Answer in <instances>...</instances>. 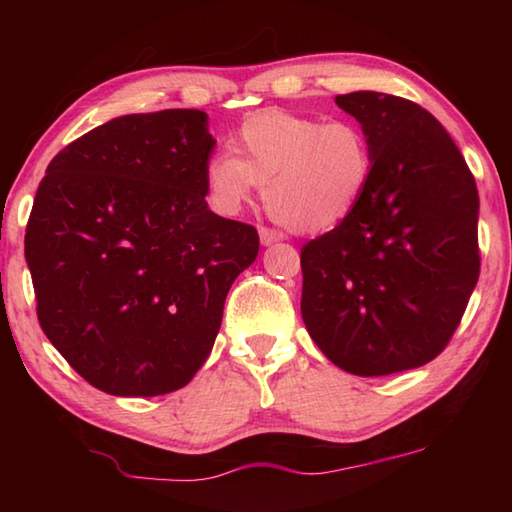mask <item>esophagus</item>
I'll use <instances>...</instances> for the list:
<instances>
[{"label":"esophagus","instance_id":"esophagus-1","mask_svg":"<svg viewBox=\"0 0 512 512\" xmlns=\"http://www.w3.org/2000/svg\"><path fill=\"white\" fill-rule=\"evenodd\" d=\"M259 239H262L264 246H271V244H275V241L284 239V232L268 228V225H259Z\"/></svg>","mask_w":512,"mask_h":512}]
</instances>
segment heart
Masks as SVG:
<instances>
[{
	"label": "heart",
	"instance_id": "obj_1",
	"mask_svg": "<svg viewBox=\"0 0 512 512\" xmlns=\"http://www.w3.org/2000/svg\"><path fill=\"white\" fill-rule=\"evenodd\" d=\"M230 151L205 164V187L216 210L239 212L257 185L264 187L273 219L298 232L343 221L368 192L375 171L370 137L354 119L257 112L232 135Z\"/></svg>",
	"mask_w": 512,
	"mask_h": 512
}]
</instances>
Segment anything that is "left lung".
<instances>
[{
    "label": "left lung",
    "mask_w": 512,
    "mask_h": 512,
    "mask_svg": "<svg viewBox=\"0 0 512 512\" xmlns=\"http://www.w3.org/2000/svg\"><path fill=\"white\" fill-rule=\"evenodd\" d=\"M336 106L368 133L375 171L359 205L302 248V320L352 375L420 368L452 341L479 280L474 176L418 103L361 90Z\"/></svg>",
    "instance_id": "8db88e82"
}]
</instances>
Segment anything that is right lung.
Returning a JSON list of instances; mask_svg holds the SVG:
<instances>
[{
	"label": "right lung",
	"instance_id": "right-lung-1",
	"mask_svg": "<svg viewBox=\"0 0 512 512\" xmlns=\"http://www.w3.org/2000/svg\"><path fill=\"white\" fill-rule=\"evenodd\" d=\"M212 149L205 112H142L67 144L40 180L24 235L40 327L103 393L189 384L255 262L253 225L207 207Z\"/></svg>",
	"mask_w": 512,
	"mask_h": 512
}]
</instances>
